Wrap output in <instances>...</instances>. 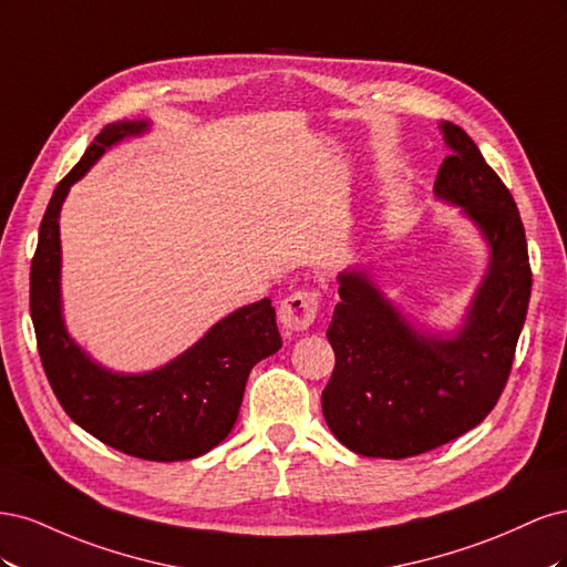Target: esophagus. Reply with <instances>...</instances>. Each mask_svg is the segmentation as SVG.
I'll use <instances>...</instances> for the list:
<instances>
[{"label": "esophagus", "instance_id": "esophagus-1", "mask_svg": "<svg viewBox=\"0 0 567 567\" xmlns=\"http://www.w3.org/2000/svg\"><path fill=\"white\" fill-rule=\"evenodd\" d=\"M319 312L317 290H296L279 307V321L290 331H307Z\"/></svg>", "mask_w": 567, "mask_h": 567}]
</instances>
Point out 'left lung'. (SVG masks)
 <instances>
[{"instance_id":"8db88e82","label":"left lung","mask_w":567,"mask_h":567,"mask_svg":"<svg viewBox=\"0 0 567 567\" xmlns=\"http://www.w3.org/2000/svg\"><path fill=\"white\" fill-rule=\"evenodd\" d=\"M440 130L452 156L440 165L435 196L461 205L483 231L489 267L450 338L416 331L367 271H340L326 331L336 367L321 409L331 433L362 456H416L483 421L506 388L527 315L532 269L518 205L466 132L454 123Z\"/></svg>"}]
</instances>
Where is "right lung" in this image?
Instances as JSON below:
<instances>
[{
  "instance_id": "obj_1",
  "label": "right lung",
  "mask_w": 567,
  "mask_h": 567,
  "mask_svg": "<svg viewBox=\"0 0 567 567\" xmlns=\"http://www.w3.org/2000/svg\"><path fill=\"white\" fill-rule=\"evenodd\" d=\"M146 130V120L106 125L59 182L30 265V317L49 385L68 416L123 454L186 461L231 433L250 369L281 348V336L269 298L217 321L194 348L148 373L109 371L68 336L61 315V205L106 148Z\"/></svg>"
}]
</instances>
